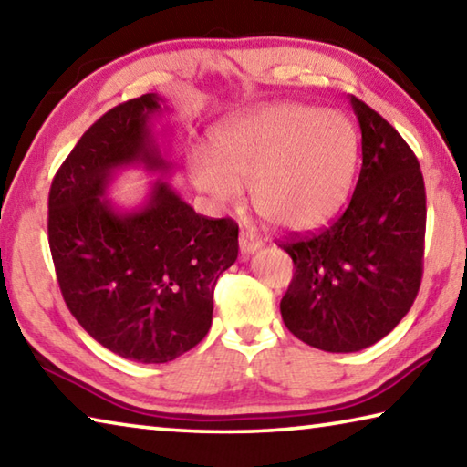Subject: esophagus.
I'll use <instances>...</instances> for the list:
<instances>
[{"mask_svg":"<svg viewBox=\"0 0 467 467\" xmlns=\"http://www.w3.org/2000/svg\"><path fill=\"white\" fill-rule=\"evenodd\" d=\"M239 247H241L243 255H251V253H255V251L262 249V241H259L255 234L243 231L241 236H239Z\"/></svg>","mask_w":467,"mask_h":467,"instance_id":"34e87169","label":"esophagus"}]
</instances>
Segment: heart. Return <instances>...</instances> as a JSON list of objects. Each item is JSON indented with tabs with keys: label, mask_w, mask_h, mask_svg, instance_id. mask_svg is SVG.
<instances>
[{
	"label": "heart",
	"mask_w": 467,
	"mask_h": 467,
	"mask_svg": "<svg viewBox=\"0 0 467 467\" xmlns=\"http://www.w3.org/2000/svg\"><path fill=\"white\" fill-rule=\"evenodd\" d=\"M216 152H189L193 185L220 208H239L244 185L267 224L311 231L342 208L352 189L358 138L337 110L300 102L253 110L216 133Z\"/></svg>",
	"instance_id": "heart-1"
}]
</instances>
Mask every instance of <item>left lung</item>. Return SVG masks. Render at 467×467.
Instances as JSON below:
<instances>
[{
	"instance_id": "obj_1",
	"label": "left lung",
	"mask_w": 467,
	"mask_h": 467,
	"mask_svg": "<svg viewBox=\"0 0 467 467\" xmlns=\"http://www.w3.org/2000/svg\"><path fill=\"white\" fill-rule=\"evenodd\" d=\"M362 167L348 208L319 233L280 247L295 275L280 303L292 334L326 352H358L404 319L420 288L424 179L404 138L350 97Z\"/></svg>"
}]
</instances>
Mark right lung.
<instances>
[{"instance_id": "right-lung-1", "label": "right lung", "mask_w": 467, "mask_h": 467, "mask_svg": "<svg viewBox=\"0 0 467 467\" xmlns=\"http://www.w3.org/2000/svg\"><path fill=\"white\" fill-rule=\"evenodd\" d=\"M162 110L154 92L110 109L49 192V247L67 309L99 344L144 365L175 360L202 342L216 280L239 255V226L195 214L167 181L156 179L136 208L107 197L125 169H172L154 136Z\"/></svg>"}]
</instances>
